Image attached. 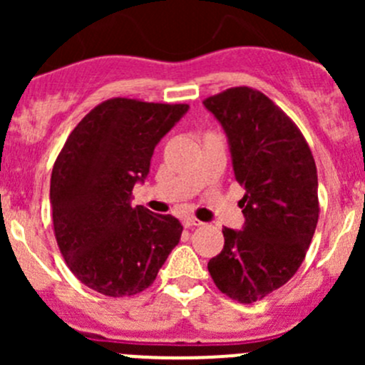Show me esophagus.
Returning <instances> with one entry per match:
<instances>
[{
	"mask_svg": "<svg viewBox=\"0 0 365 365\" xmlns=\"http://www.w3.org/2000/svg\"><path fill=\"white\" fill-rule=\"evenodd\" d=\"M201 220H197V219H194V217H187V219H183V226L187 227V230H189V227H197V226H201Z\"/></svg>",
	"mask_w": 365,
	"mask_h": 365,
	"instance_id": "1",
	"label": "esophagus"
}]
</instances>
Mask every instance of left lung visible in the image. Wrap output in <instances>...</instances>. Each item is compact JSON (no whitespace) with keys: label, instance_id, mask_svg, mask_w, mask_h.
<instances>
[{"label":"left lung","instance_id":"left-lung-1","mask_svg":"<svg viewBox=\"0 0 365 365\" xmlns=\"http://www.w3.org/2000/svg\"><path fill=\"white\" fill-rule=\"evenodd\" d=\"M230 141L244 185L242 231L224 227V249L208 272L226 297L252 304L300 268L319 217L314 157L295 121L259 90L227 88L203 101Z\"/></svg>","mask_w":365,"mask_h":365}]
</instances>
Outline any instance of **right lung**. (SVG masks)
<instances>
[{
  "label": "right lung",
  "instance_id": "right-lung-1",
  "mask_svg": "<svg viewBox=\"0 0 365 365\" xmlns=\"http://www.w3.org/2000/svg\"><path fill=\"white\" fill-rule=\"evenodd\" d=\"M187 104L109 98L70 132L51 175L58 247L72 274L106 297H132L153 284L182 224L173 215L132 206L157 143Z\"/></svg>",
  "mask_w": 365,
  "mask_h": 365
}]
</instances>
